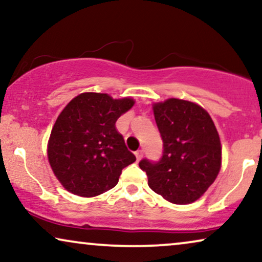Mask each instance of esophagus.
I'll return each instance as SVG.
<instances>
[{
    "mask_svg": "<svg viewBox=\"0 0 262 262\" xmlns=\"http://www.w3.org/2000/svg\"><path fill=\"white\" fill-rule=\"evenodd\" d=\"M136 157H137V161H139L143 157V150H137V151L135 152Z\"/></svg>",
    "mask_w": 262,
    "mask_h": 262,
    "instance_id": "34e87169",
    "label": "esophagus"
}]
</instances>
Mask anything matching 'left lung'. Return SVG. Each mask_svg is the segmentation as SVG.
<instances>
[{"label":"left lung","mask_w":262,"mask_h":262,"mask_svg":"<svg viewBox=\"0 0 262 262\" xmlns=\"http://www.w3.org/2000/svg\"><path fill=\"white\" fill-rule=\"evenodd\" d=\"M163 141L159 162L142 160L149 187L173 204L199 199L213 184L222 164V146L210 114L194 102L168 99L152 106Z\"/></svg>","instance_id":"1"}]
</instances>
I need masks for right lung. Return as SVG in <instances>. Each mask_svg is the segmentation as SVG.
<instances>
[{
	"instance_id": "add662e5",
	"label": "right lung",
	"mask_w": 262,
	"mask_h": 262,
	"mask_svg": "<svg viewBox=\"0 0 262 262\" xmlns=\"http://www.w3.org/2000/svg\"><path fill=\"white\" fill-rule=\"evenodd\" d=\"M134 105L131 98L82 93L64 107L50 135L48 157L67 191L81 196L101 194L135 162L136 156L116 128L118 118Z\"/></svg>"
}]
</instances>
